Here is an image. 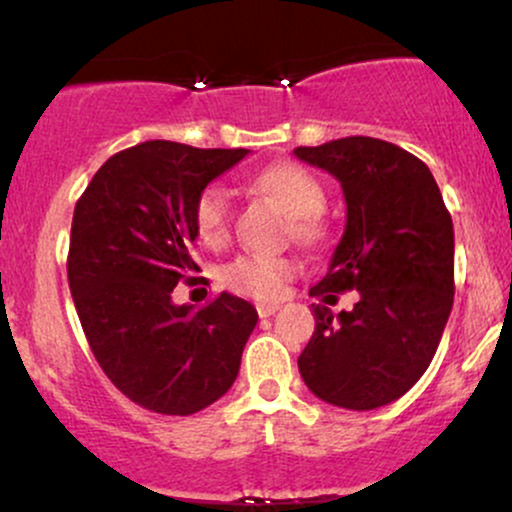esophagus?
<instances>
[{
  "mask_svg": "<svg viewBox=\"0 0 512 512\" xmlns=\"http://www.w3.org/2000/svg\"><path fill=\"white\" fill-rule=\"evenodd\" d=\"M276 310H279V305H276V303H257V315H260V317L274 315Z\"/></svg>",
  "mask_w": 512,
  "mask_h": 512,
  "instance_id": "esophagus-1",
  "label": "esophagus"
}]
</instances>
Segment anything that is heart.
Segmentation results:
<instances>
[{
  "label": "heart",
  "instance_id": "1",
  "mask_svg": "<svg viewBox=\"0 0 512 512\" xmlns=\"http://www.w3.org/2000/svg\"><path fill=\"white\" fill-rule=\"evenodd\" d=\"M252 187L260 195L272 197L289 216V233L298 243H317L325 233L320 214L325 211L327 195L322 182L308 168L296 163H276L262 168L252 178ZM197 238L207 248H221L231 236V199L221 185H209L199 192L192 209ZM298 264L284 255H238L221 267V284L240 296L272 301L284 291L286 281L296 274Z\"/></svg>",
  "mask_w": 512,
  "mask_h": 512
}]
</instances>
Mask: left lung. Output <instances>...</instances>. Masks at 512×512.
<instances>
[{"mask_svg": "<svg viewBox=\"0 0 512 512\" xmlns=\"http://www.w3.org/2000/svg\"><path fill=\"white\" fill-rule=\"evenodd\" d=\"M342 182L346 228L330 269L310 289L315 332L298 370L308 390L342 409L395 402L426 373L455 296V233L424 161L373 137L293 149ZM358 290L332 316L334 292Z\"/></svg>", "mask_w": 512, "mask_h": 512, "instance_id": "8db88e82", "label": "left lung"}]
</instances>
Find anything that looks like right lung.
I'll return each instance as SVG.
<instances>
[{"instance_id": "obj_1", "label": "right lung", "mask_w": 512, "mask_h": 512, "mask_svg": "<svg viewBox=\"0 0 512 512\" xmlns=\"http://www.w3.org/2000/svg\"><path fill=\"white\" fill-rule=\"evenodd\" d=\"M245 154L137 144L110 156L74 207L67 276L88 346L110 383L156 414L190 416L226 395L257 325V310L231 293L199 310L170 298L199 272V192Z\"/></svg>"}]
</instances>
